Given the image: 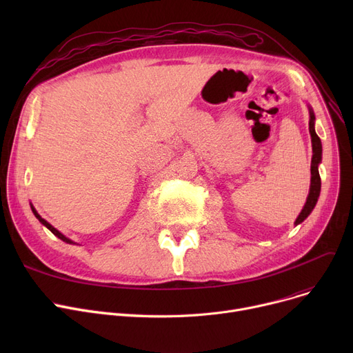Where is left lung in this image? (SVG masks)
I'll use <instances>...</instances> for the list:
<instances>
[{"label": "left lung", "mask_w": 353, "mask_h": 353, "mask_svg": "<svg viewBox=\"0 0 353 353\" xmlns=\"http://www.w3.org/2000/svg\"><path fill=\"white\" fill-rule=\"evenodd\" d=\"M309 133L312 137V163H310V189H309V196L306 199L305 206L302 209V212L299 213L298 219H296L294 225L298 226L299 223L312 213V210L314 209L318 203V197L321 194V176H319V169L318 165L322 161V143L321 139L318 137L316 132H314V114H313V110L309 107Z\"/></svg>", "instance_id": "1"}]
</instances>
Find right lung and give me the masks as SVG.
<instances>
[{"instance_id":"obj_1","label":"right lung","mask_w":353,"mask_h":353,"mask_svg":"<svg viewBox=\"0 0 353 353\" xmlns=\"http://www.w3.org/2000/svg\"><path fill=\"white\" fill-rule=\"evenodd\" d=\"M31 210H32L34 216H35L37 219H39V220L41 221V225H44V226H46V228H47V229H48V230H50V232H51L52 234H55V236H57L59 239H61V240H63V242H65V243H70V245H76V243H74V242H72V240H70L68 237H65V236H64L63 233H60V232H59L57 229H55L54 226H51V225L48 223V221H47V220H44V219H43V217H41V216H40L39 213H37V210L34 209V206H32V205H31Z\"/></svg>"}]
</instances>
